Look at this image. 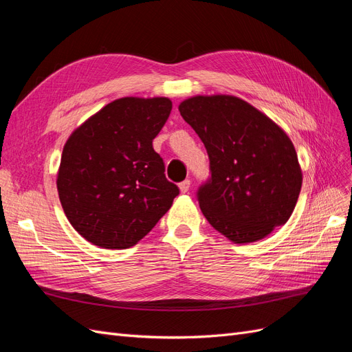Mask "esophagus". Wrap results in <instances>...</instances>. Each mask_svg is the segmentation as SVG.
Returning <instances> with one entry per match:
<instances>
[{
    "label": "esophagus",
    "instance_id": "obj_1",
    "mask_svg": "<svg viewBox=\"0 0 352 352\" xmlns=\"http://www.w3.org/2000/svg\"><path fill=\"white\" fill-rule=\"evenodd\" d=\"M189 188H190V180L189 179H186V180H184V182L179 184V189H180V192H182V194H186Z\"/></svg>",
    "mask_w": 352,
    "mask_h": 352
}]
</instances>
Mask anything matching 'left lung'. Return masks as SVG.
Listing matches in <instances>:
<instances>
[{
	"label": "left lung",
	"instance_id": "1",
	"mask_svg": "<svg viewBox=\"0 0 352 352\" xmlns=\"http://www.w3.org/2000/svg\"><path fill=\"white\" fill-rule=\"evenodd\" d=\"M179 111L204 142L210 179L198 189L202 214L235 243L265 238L289 220L302 173L287 135L247 101L197 95Z\"/></svg>",
	"mask_w": 352,
	"mask_h": 352
}]
</instances>
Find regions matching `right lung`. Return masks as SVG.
Listing matches in <instances>:
<instances>
[{"instance_id":"1","label":"right lung","mask_w":352,"mask_h":352,"mask_svg":"<svg viewBox=\"0 0 352 352\" xmlns=\"http://www.w3.org/2000/svg\"><path fill=\"white\" fill-rule=\"evenodd\" d=\"M172 111L164 97H124L80 124L63 148L57 175L61 207L88 242L133 247L179 195L153 148Z\"/></svg>"}]
</instances>
